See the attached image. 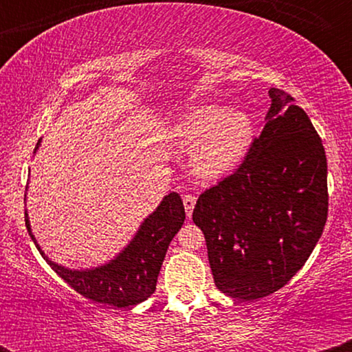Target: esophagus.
<instances>
[{"instance_id": "esophagus-1", "label": "esophagus", "mask_w": 352, "mask_h": 352, "mask_svg": "<svg viewBox=\"0 0 352 352\" xmlns=\"http://www.w3.org/2000/svg\"><path fill=\"white\" fill-rule=\"evenodd\" d=\"M195 204H197L195 197L184 195V207H185V212H187L188 217H192V212H193V208H195Z\"/></svg>"}]
</instances>
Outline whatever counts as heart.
<instances>
[{
    "instance_id": "b5f03b06",
    "label": "heart",
    "mask_w": 352,
    "mask_h": 352,
    "mask_svg": "<svg viewBox=\"0 0 352 352\" xmlns=\"http://www.w3.org/2000/svg\"><path fill=\"white\" fill-rule=\"evenodd\" d=\"M173 140L192 148L190 165L197 175L217 180L240 167L254 140V124L246 112L223 106H204L180 117Z\"/></svg>"
}]
</instances>
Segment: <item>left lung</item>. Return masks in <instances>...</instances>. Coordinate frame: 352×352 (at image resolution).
<instances>
[{"instance_id":"left-lung-1","label":"left lung","mask_w":352,"mask_h":352,"mask_svg":"<svg viewBox=\"0 0 352 352\" xmlns=\"http://www.w3.org/2000/svg\"><path fill=\"white\" fill-rule=\"evenodd\" d=\"M260 137L232 175L205 190L193 223L205 235L221 293L253 301L283 288L306 263L328 218V164L308 114L281 89Z\"/></svg>"}]
</instances>
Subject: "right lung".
I'll use <instances>...</instances> for the list:
<instances>
[{
	"instance_id": "obj_1",
	"label": "right lung",
	"mask_w": 352,
	"mask_h": 352,
	"mask_svg": "<svg viewBox=\"0 0 352 352\" xmlns=\"http://www.w3.org/2000/svg\"><path fill=\"white\" fill-rule=\"evenodd\" d=\"M24 220L31 240L34 241L41 256L74 292L91 301L104 302L116 308H131L151 298L155 292L157 276L168 245L185 221V208L179 193H168L155 212L145 218L137 235L125 246L122 253L117 254L107 265L82 272L52 263L36 243L28 213H24Z\"/></svg>"
}]
</instances>
